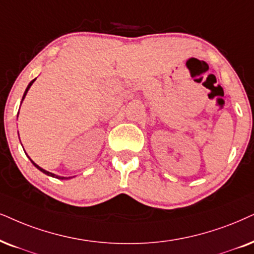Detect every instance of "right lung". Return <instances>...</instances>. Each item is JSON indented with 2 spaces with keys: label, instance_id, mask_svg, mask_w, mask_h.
<instances>
[{
  "label": "right lung",
  "instance_id": "1",
  "mask_svg": "<svg viewBox=\"0 0 254 254\" xmlns=\"http://www.w3.org/2000/svg\"><path fill=\"white\" fill-rule=\"evenodd\" d=\"M36 81V78L35 79H33V81H31L30 83H29L28 84V86H27V89H25V91H24V94H23V97H22V102H23V99L25 98V95H27V92H28V90L30 89V86L33 85V83ZM22 102H21V104H22ZM17 117H18V114H17ZM30 159V158H29ZM31 160V159H30ZM31 163H33V164L35 165V168H37L38 170H40L41 172H43V173H46L47 176H50V177H54V178H57V179H69V178H71V177H61V176H57V175H55V173H51V172H49V171H47V170H44V169H42L41 166H38L36 163L34 162V160H31Z\"/></svg>",
  "mask_w": 254,
  "mask_h": 254
}]
</instances>
